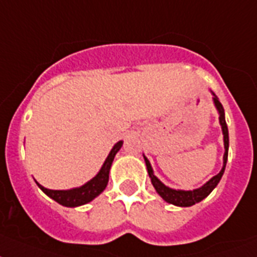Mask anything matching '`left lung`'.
Here are the masks:
<instances>
[{
    "instance_id": "1",
    "label": "left lung",
    "mask_w": 257,
    "mask_h": 257,
    "mask_svg": "<svg viewBox=\"0 0 257 257\" xmlns=\"http://www.w3.org/2000/svg\"><path fill=\"white\" fill-rule=\"evenodd\" d=\"M214 103L217 106L218 111H219V122H220V126H222V131H223V138H224V156H223V168L222 171L215 175L211 180L205 184L202 188L200 189H196V190H175V189H169L167 186L160 182V180L154 175V172H152L151 168V164L150 162L147 160V158L144 156V162H146V165H147V171H148V175L151 177V182L154 188L156 189V192L163 197V200H165L167 202L169 203H173L176 206H182V207H186V206H192L194 203L200 202L202 201L205 197H207L210 193L213 192V189L215 186L218 185V182L219 180L222 179V176H223V172L224 168H226V162H227V155H228V130H227V124H226V119H224V110H223V106L222 103L219 102V99L214 95Z\"/></svg>"
}]
</instances>
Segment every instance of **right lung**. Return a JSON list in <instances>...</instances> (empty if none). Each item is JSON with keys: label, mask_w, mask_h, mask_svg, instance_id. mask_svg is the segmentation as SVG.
Here are the masks:
<instances>
[{"label": "right lung", "mask_w": 257, "mask_h": 257, "mask_svg": "<svg viewBox=\"0 0 257 257\" xmlns=\"http://www.w3.org/2000/svg\"><path fill=\"white\" fill-rule=\"evenodd\" d=\"M122 147V142H118L113 147V150L110 151L109 156L103 163L102 168L98 172V175L95 176L94 179H92L89 182H86L85 185L80 186V188H75L71 190H51L44 188L40 184H38L40 189L43 190L48 197H51L52 200L56 201L57 203H60L63 206L68 207H76L85 205V203L90 202L94 200L95 197L98 196L99 193H102L103 189L107 185L109 181V171L111 167V163L114 160L115 154L120 150Z\"/></svg>", "instance_id": "1"}]
</instances>
